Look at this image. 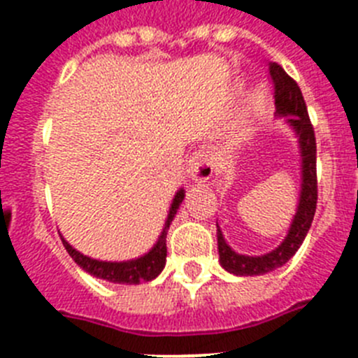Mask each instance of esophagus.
<instances>
[{
	"label": "esophagus",
	"instance_id": "obj_1",
	"mask_svg": "<svg viewBox=\"0 0 358 358\" xmlns=\"http://www.w3.org/2000/svg\"><path fill=\"white\" fill-rule=\"evenodd\" d=\"M213 173V161L206 150H195L189 154L186 163V176L189 181L206 182Z\"/></svg>",
	"mask_w": 358,
	"mask_h": 358
}]
</instances>
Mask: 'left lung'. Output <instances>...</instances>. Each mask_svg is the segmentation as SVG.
Returning <instances> with one entry per match:
<instances>
[{
    "mask_svg": "<svg viewBox=\"0 0 358 358\" xmlns=\"http://www.w3.org/2000/svg\"><path fill=\"white\" fill-rule=\"evenodd\" d=\"M268 75L274 85V103H276V116L285 118L287 123L294 129L299 141L301 152V195L299 204L290 224L289 235L274 251L262 256L238 255L226 243L222 231L217 224V243L220 265L227 273L236 276H260L274 268L285 265L301 248L303 240L308 233L317 206V170H315V134L312 122L308 118L305 98H303L299 85L292 77H289L285 69L278 62H268Z\"/></svg>",
    "mask_w": 358,
    "mask_h": 358,
    "instance_id": "obj_1",
    "label": "left lung"
}]
</instances>
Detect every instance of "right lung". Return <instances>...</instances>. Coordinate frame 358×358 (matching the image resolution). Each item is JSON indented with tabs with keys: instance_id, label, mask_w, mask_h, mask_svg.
Returning a JSON list of instances; mask_svg holds the SVG:
<instances>
[{
	"instance_id": "right-lung-1",
	"label": "right lung",
	"mask_w": 358,
	"mask_h": 358,
	"mask_svg": "<svg viewBox=\"0 0 358 358\" xmlns=\"http://www.w3.org/2000/svg\"><path fill=\"white\" fill-rule=\"evenodd\" d=\"M182 199H185V189H179L172 201V206H170L169 217H166V222H164L163 231H161L159 238H157L156 245L143 255L141 258H136V260L129 262H100L93 260L90 256L82 255L77 249H73L68 242L61 236L62 243H64L66 251L69 252L75 264L78 267H82L85 273H90L91 276L100 278V280L110 281V283H127V285H138L141 281H150L154 278L159 276V273L163 271L164 264H166V233H169V227L172 224L173 217H176L177 210L181 206Z\"/></svg>"
}]
</instances>
